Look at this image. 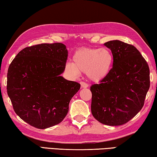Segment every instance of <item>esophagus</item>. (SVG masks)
Returning <instances> with one entry per match:
<instances>
[{
	"label": "esophagus",
	"mask_w": 157,
	"mask_h": 157,
	"mask_svg": "<svg viewBox=\"0 0 157 157\" xmlns=\"http://www.w3.org/2000/svg\"><path fill=\"white\" fill-rule=\"evenodd\" d=\"M81 86L82 88H86L88 87V84H87L86 83H85V82H81Z\"/></svg>",
	"instance_id": "1"
}]
</instances>
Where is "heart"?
Here are the masks:
<instances>
[{"label":"heart","mask_w":157,"mask_h":157,"mask_svg":"<svg viewBox=\"0 0 157 157\" xmlns=\"http://www.w3.org/2000/svg\"><path fill=\"white\" fill-rule=\"evenodd\" d=\"M113 59L112 52L107 48H81L74 53V63H68L66 69L76 76L80 71L86 72L91 81L97 82L109 75Z\"/></svg>","instance_id":"obj_1"}]
</instances>
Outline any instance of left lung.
Masks as SVG:
<instances>
[{
	"label": "left lung",
	"instance_id": "8db88e82",
	"mask_svg": "<svg viewBox=\"0 0 157 157\" xmlns=\"http://www.w3.org/2000/svg\"><path fill=\"white\" fill-rule=\"evenodd\" d=\"M104 44L111 51L113 65L106 78L90 87L91 112L102 124L122 125L142 109L150 88V69L133 46L117 40Z\"/></svg>",
	"mask_w": 157,
	"mask_h": 157
}]
</instances>
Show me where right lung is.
<instances>
[{
  "label": "right lung",
  "instance_id": "right-lung-1",
  "mask_svg": "<svg viewBox=\"0 0 157 157\" xmlns=\"http://www.w3.org/2000/svg\"><path fill=\"white\" fill-rule=\"evenodd\" d=\"M68 51L62 43L40 44L21 50L7 71V91L21 119L37 129L63 121L81 85L61 76Z\"/></svg>",
  "mask_w": 157,
  "mask_h": 157
}]
</instances>
